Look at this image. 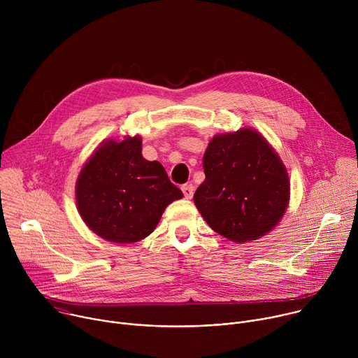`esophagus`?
I'll list each match as a JSON object with an SVG mask.
<instances>
[{
  "label": "esophagus",
  "instance_id": "obj_1",
  "mask_svg": "<svg viewBox=\"0 0 358 358\" xmlns=\"http://www.w3.org/2000/svg\"><path fill=\"white\" fill-rule=\"evenodd\" d=\"M181 189H182V194L187 199L192 198V195H194V185L192 184H185V185H182Z\"/></svg>",
  "mask_w": 358,
  "mask_h": 358
}]
</instances>
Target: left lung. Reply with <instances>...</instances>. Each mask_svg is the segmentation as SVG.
<instances>
[{"label": "left lung", "mask_w": 358, "mask_h": 358, "mask_svg": "<svg viewBox=\"0 0 358 358\" xmlns=\"http://www.w3.org/2000/svg\"><path fill=\"white\" fill-rule=\"evenodd\" d=\"M202 164L206 180L194 202L217 234L242 243L264 236L280 221L289 202V177L258 131L215 136Z\"/></svg>", "instance_id": "obj_1"}]
</instances>
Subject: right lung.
Returning a JSON list of instances; mask_svg holds the SVG:
<instances>
[{
	"instance_id": "1",
	"label": "right lung",
	"mask_w": 358,
	"mask_h": 358,
	"mask_svg": "<svg viewBox=\"0 0 358 358\" xmlns=\"http://www.w3.org/2000/svg\"><path fill=\"white\" fill-rule=\"evenodd\" d=\"M182 198L159 162L141 156V138L101 144L82 169L76 182L78 210L99 236L133 243L157 227L166 207Z\"/></svg>"
}]
</instances>
